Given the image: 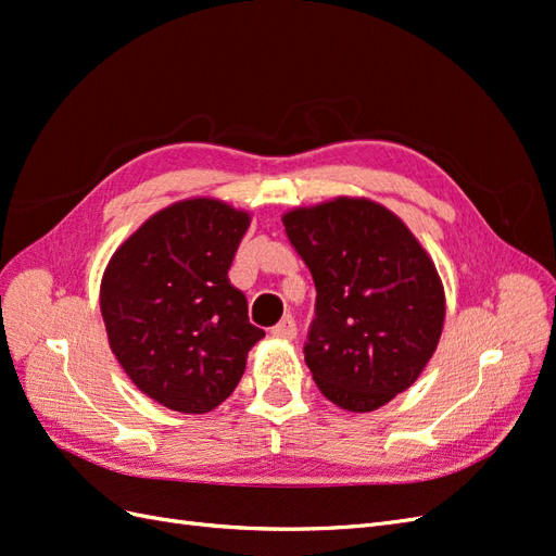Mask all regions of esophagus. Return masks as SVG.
Segmentation results:
<instances>
[{
    "label": "esophagus",
    "mask_w": 556,
    "mask_h": 556,
    "mask_svg": "<svg viewBox=\"0 0 556 556\" xmlns=\"http://www.w3.org/2000/svg\"><path fill=\"white\" fill-rule=\"evenodd\" d=\"M271 333L276 339H285V341H292L296 336V325H294V317L292 315H285L280 323L271 329Z\"/></svg>",
    "instance_id": "34e87169"
}]
</instances>
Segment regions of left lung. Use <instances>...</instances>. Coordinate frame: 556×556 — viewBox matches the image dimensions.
I'll list each match as a JSON object with an SVG mask.
<instances>
[{
	"label": "left lung",
	"instance_id": "1",
	"mask_svg": "<svg viewBox=\"0 0 556 556\" xmlns=\"http://www.w3.org/2000/svg\"><path fill=\"white\" fill-rule=\"evenodd\" d=\"M315 282L306 364L331 403L384 406L419 378L439 345L445 294L410 229L368 199L339 197L282 215Z\"/></svg>",
	"mask_w": 556,
	"mask_h": 556
}]
</instances>
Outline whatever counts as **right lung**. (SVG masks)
Here are the masks:
<instances>
[{
    "mask_svg": "<svg viewBox=\"0 0 556 556\" xmlns=\"http://www.w3.org/2000/svg\"><path fill=\"white\" fill-rule=\"evenodd\" d=\"M250 215L217 199L155 213L115 250L99 292L109 345L162 406L208 413L237 390L264 331L227 271Z\"/></svg>",
    "mask_w": 556,
    "mask_h": 556,
    "instance_id": "1",
    "label": "right lung"
}]
</instances>
